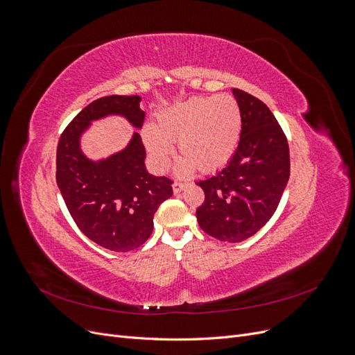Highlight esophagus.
I'll list each match as a JSON object with an SVG mask.
<instances>
[{
  "label": "esophagus",
  "mask_w": 355,
  "mask_h": 355,
  "mask_svg": "<svg viewBox=\"0 0 355 355\" xmlns=\"http://www.w3.org/2000/svg\"><path fill=\"white\" fill-rule=\"evenodd\" d=\"M185 187H187V182H182V180H175L173 182V191L175 192H180Z\"/></svg>",
  "instance_id": "obj_1"
}]
</instances>
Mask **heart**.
Returning a JSON list of instances; mask_svg holds the SVG:
<instances>
[{"mask_svg": "<svg viewBox=\"0 0 355 355\" xmlns=\"http://www.w3.org/2000/svg\"><path fill=\"white\" fill-rule=\"evenodd\" d=\"M241 133V110L231 96L194 98L161 111L154 125L144 128V142L154 164L166 170L178 144L185 158L180 168L213 171L235 153Z\"/></svg>", "mask_w": 355, "mask_h": 355, "instance_id": "b5f03b06", "label": "heart"}]
</instances>
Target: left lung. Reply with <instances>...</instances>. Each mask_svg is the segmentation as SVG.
Wrapping results in <instances>:
<instances>
[{
  "label": "left lung",
  "mask_w": 355,
  "mask_h": 355,
  "mask_svg": "<svg viewBox=\"0 0 355 355\" xmlns=\"http://www.w3.org/2000/svg\"><path fill=\"white\" fill-rule=\"evenodd\" d=\"M241 110L240 141L228 164L198 180L204 201L197 209L201 230L220 241L252 237L271 219L290 176L288 142L268 106L234 89Z\"/></svg>",
  "instance_id": "left-lung-1"
}]
</instances>
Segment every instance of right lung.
<instances>
[{"instance_id": "1", "label": "right lung", "mask_w": 355, "mask_h": 355, "mask_svg": "<svg viewBox=\"0 0 355 355\" xmlns=\"http://www.w3.org/2000/svg\"><path fill=\"white\" fill-rule=\"evenodd\" d=\"M141 98L105 96L77 114L62 132L56 154V182L73 222L85 237L112 252L142 245L154 230V214L173 196V180L149 175L142 139L135 133L124 151L93 163L80 149V136L92 120L121 114L141 127L145 112Z\"/></svg>"}]
</instances>
